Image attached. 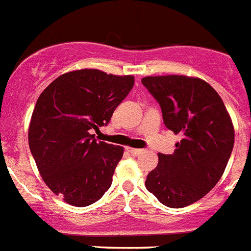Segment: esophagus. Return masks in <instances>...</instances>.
<instances>
[{
	"label": "esophagus",
	"instance_id": "esophagus-1",
	"mask_svg": "<svg viewBox=\"0 0 251 251\" xmlns=\"http://www.w3.org/2000/svg\"><path fill=\"white\" fill-rule=\"evenodd\" d=\"M128 151L132 154H134V155H138V154H141L142 151H143V149H138V148H130V147H128Z\"/></svg>",
	"mask_w": 251,
	"mask_h": 251
}]
</instances>
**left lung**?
Listing matches in <instances>:
<instances>
[{"instance_id":"1","label":"left lung","mask_w":251,"mask_h":251,"mask_svg":"<svg viewBox=\"0 0 251 251\" xmlns=\"http://www.w3.org/2000/svg\"><path fill=\"white\" fill-rule=\"evenodd\" d=\"M162 108L165 127L181 141L147 176L146 187L169 208L190 205L220 180L234 147V126L224 102L204 79L188 75L142 78Z\"/></svg>"}]
</instances>
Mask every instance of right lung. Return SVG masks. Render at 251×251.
Here are the masks:
<instances>
[{"label": "right lung", "mask_w": 251, "mask_h": 251, "mask_svg": "<svg viewBox=\"0 0 251 251\" xmlns=\"http://www.w3.org/2000/svg\"><path fill=\"white\" fill-rule=\"evenodd\" d=\"M133 86V75L84 68L59 75L37 100L29 149L46 185L66 203L91 205L109 189L124 148L91 133L109 123Z\"/></svg>", "instance_id": "obj_1"}]
</instances>
